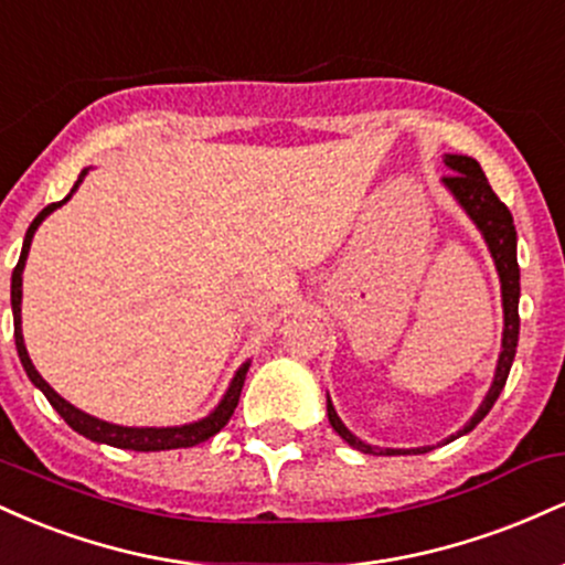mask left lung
Returning a JSON list of instances; mask_svg holds the SVG:
<instances>
[{
	"label": "left lung",
	"mask_w": 565,
	"mask_h": 565,
	"mask_svg": "<svg viewBox=\"0 0 565 565\" xmlns=\"http://www.w3.org/2000/svg\"><path fill=\"white\" fill-rule=\"evenodd\" d=\"M446 167H449V174L444 178V183L449 191L457 196L459 204L465 206V212L472 217V223L478 225L483 233L486 244H489L491 257H494L497 270H499V281H502V305H504V334H502V353H499V364H497V374L494 382H491V391L486 393L481 408L476 412V417L470 419L457 436H451L449 440L465 436L476 427L486 414L491 412V406L497 404L499 393H502L504 382H508L510 366L515 361V348H518V329H521V316H518V297H521V270H518V257H515V225H512V215L508 206L499 201V196L491 191L489 180L481 170L476 159L470 157H454V153H446ZM327 412H329V423L340 438H345L353 449L364 451V454H377L380 449L364 444L342 425V419L337 417L332 401H327ZM425 454L430 449H385L380 454Z\"/></svg>",
	"instance_id": "left-lung-1"
}]
</instances>
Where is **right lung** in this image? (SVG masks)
<instances>
[{
	"label": "right lung",
	"instance_id": "obj_1",
	"mask_svg": "<svg viewBox=\"0 0 565 565\" xmlns=\"http://www.w3.org/2000/svg\"><path fill=\"white\" fill-rule=\"evenodd\" d=\"M84 174H87V170H82L79 180H76L74 188H71V193H74L76 188H79ZM71 193L63 201L47 204L34 217V223H31L29 231H25L21 260H18L15 270H12V291H10V297H12V319H15V348H18V355H21V364L25 369V374H29V380L34 382L39 391L47 395V401H50V404H53L55 412L61 414V417L66 419V423L74 427L76 433H82V436L89 438V440H97V444H108V446H116V449H132V451L188 449V446L204 444V440H210L212 436H215V433H220L225 425H228L233 408L238 406V395H242V387H244L246 372H249V364H244L242 369H238L236 377H233V382H231L228 393H225V398L220 401V406L210 414V417L199 419V423H191V425H180V427H121V425H111V423H103V419L89 417V414H84L76 406H71L68 401H63L61 395H57L53 387H50L47 382L42 380V374L36 372L34 364H31L29 353H25V345H23V332H21V295H23L21 287H23L25 257H29L31 238H34V231L39 228V223H42V220L47 217L50 212L57 210V206L66 204V201L71 199Z\"/></svg>",
	"mask_w": 565,
	"mask_h": 565
}]
</instances>
